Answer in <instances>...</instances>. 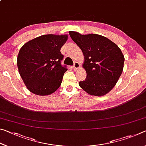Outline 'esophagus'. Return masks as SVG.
I'll use <instances>...</instances> for the list:
<instances>
[{
	"instance_id": "esophagus-1",
	"label": "esophagus",
	"mask_w": 146,
	"mask_h": 146,
	"mask_svg": "<svg viewBox=\"0 0 146 146\" xmlns=\"http://www.w3.org/2000/svg\"><path fill=\"white\" fill-rule=\"evenodd\" d=\"M73 67H74V69H75V70H77L79 68H80V63H78V62H75L74 63Z\"/></svg>"
}]
</instances>
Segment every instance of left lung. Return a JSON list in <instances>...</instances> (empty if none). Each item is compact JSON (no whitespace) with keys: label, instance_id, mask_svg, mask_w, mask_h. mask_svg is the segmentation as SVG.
Wrapping results in <instances>:
<instances>
[{"label":"left lung","instance_id":"left-lung-1","mask_svg":"<svg viewBox=\"0 0 146 146\" xmlns=\"http://www.w3.org/2000/svg\"><path fill=\"white\" fill-rule=\"evenodd\" d=\"M69 34L84 56L82 67L87 76L79 86L91 95H105L115 87L123 71L125 59L122 51L100 35H81L76 31Z\"/></svg>","mask_w":146,"mask_h":146}]
</instances>
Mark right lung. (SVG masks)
Returning a JSON list of instances; mask_svg holds the SVG:
<instances>
[{
  "label": "right lung",
  "instance_id": "1",
  "mask_svg": "<svg viewBox=\"0 0 146 146\" xmlns=\"http://www.w3.org/2000/svg\"><path fill=\"white\" fill-rule=\"evenodd\" d=\"M68 35H44L24 44L17 56L19 72L30 92L49 95L61 85L67 68L61 66L60 49Z\"/></svg>",
  "mask_w": 146,
  "mask_h": 146
}]
</instances>
